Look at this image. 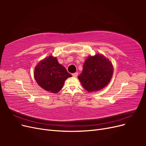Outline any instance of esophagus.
Here are the masks:
<instances>
[{
  "label": "esophagus",
  "mask_w": 146,
  "mask_h": 146,
  "mask_svg": "<svg viewBox=\"0 0 146 146\" xmlns=\"http://www.w3.org/2000/svg\"><path fill=\"white\" fill-rule=\"evenodd\" d=\"M72 76H73L74 77H77L78 76V73H77V72H76V73L72 74Z\"/></svg>",
  "instance_id": "obj_1"
}]
</instances>
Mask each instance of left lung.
I'll return each instance as SVG.
<instances>
[{
	"mask_svg": "<svg viewBox=\"0 0 146 146\" xmlns=\"http://www.w3.org/2000/svg\"><path fill=\"white\" fill-rule=\"evenodd\" d=\"M83 71L78 78L88 92L103 89L111 80L113 74L112 63L103 55L90 56L83 66Z\"/></svg>",
	"mask_w": 146,
	"mask_h": 146,
	"instance_id": "1",
	"label": "left lung"
}]
</instances>
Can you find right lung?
Returning <instances> with one entry per match:
<instances>
[{
	"mask_svg": "<svg viewBox=\"0 0 146 146\" xmlns=\"http://www.w3.org/2000/svg\"><path fill=\"white\" fill-rule=\"evenodd\" d=\"M34 77L44 90L57 93L62 88L65 80L72 77L66 68L58 63L56 58L49 56L41 61L35 67Z\"/></svg>",
	"mask_w": 146,
	"mask_h": 146,
	"instance_id": "1",
	"label": "right lung"
}]
</instances>
